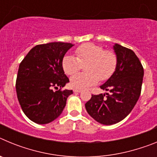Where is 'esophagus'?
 Returning a JSON list of instances; mask_svg holds the SVG:
<instances>
[{
	"mask_svg": "<svg viewBox=\"0 0 157 157\" xmlns=\"http://www.w3.org/2000/svg\"><path fill=\"white\" fill-rule=\"evenodd\" d=\"M73 91H74V93H80L82 91V90H80V89H74Z\"/></svg>",
	"mask_w": 157,
	"mask_h": 157,
	"instance_id": "esophagus-1",
	"label": "esophagus"
}]
</instances>
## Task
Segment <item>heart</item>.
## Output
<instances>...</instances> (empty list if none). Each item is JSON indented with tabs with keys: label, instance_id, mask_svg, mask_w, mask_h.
I'll return each instance as SVG.
<instances>
[{
	"label": "heart",
	"instance_id": "1",
	"mask_svg": "<svg viewBox=\"0 0 157 157\" xmlns=\"http://www.w3.org/2000/svg\"><path fill=\"white\" fill-rule=\"evenodd\" d=\"M76 56L67 55L62 67L67 75L75 74L85 66L86 73H78L71 78V85L76 89L91 86L99 81L109 79L114 74L118 65V56L112 49L105 50L101 45L86 43L75 49Z\"/></svg>",
	"mask_w": 157,
	"mask_h": 157
}]
</instances>
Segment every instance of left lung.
Masks as SVG:
<instances>
[{"label": "left lung", "mask_w": 157, "mask_h": 157, "mask_svg": "<svg viewBox=\"0 0 157 157\" xmlns=\"http://www.w3.org/2000/svg\"><path fill=\"white\" fill-rule=\"evenodd\" d=\"M118 65L114 74L101 86L110 94H92L86 103L89 115L105 125L115 124L127 117L140 97L144 69L138 57L130 48L115 44Z\"/></svg>", "instance_id": "1"}]
</instances>
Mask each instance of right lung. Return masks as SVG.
Wrapping results in <instances>:
<instances>
[{"mask_svg":"<svg viewBox=\"0 0 157 157\" xmlns=\"http://www.w3.org/2000/svg\"><path fill=\"white\" fill-rule=\"evenodd\" d=\"M71 43L50 42L32 48L22 60L16 78L18 101L31 121L46 124L56 120L72 90L62 88L69 82L62 61Z\"/></svg>","mask_w":157,"mask_h":157,"instance_id":"1","label":"right lung"}]
</instances>
